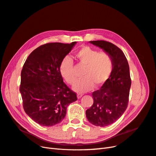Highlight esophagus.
I'll return each mask as SVG.
<instances>
[{"instance_id":"esophagus-1","label":"esophagus","mask_w":156,"mask_h":156,"mask_svg":"<svg viewBox=\"0 0 156 156\" xmlns=\"http://www.w3.org/2000/svg\"><path fill=\"white\" fill-rule=\"evenodd\" d=\"M83 96V94H77V98H78V99L81 98Z\"/></svg>"}]
</instances>
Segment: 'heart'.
I'll list each match as a JSON object with an SVG mask.
<instances>
[{"instance_id": "b5f03b06", "label": "heart", "mask_w": 156, "mask_h": 156, "mask_svg": "<svg viewBox=\"0 0 156 156\" xmlns=\"http://www.w3.org/2000/svg\"><path fill=\"white\" fill-rule=\"evenodd\" d=\"M76 56L80 63L85 65L83 76L75 83L73 90L84 92L90 90L94 85L101 86L109 78L113 68L112 56L107 52H100L90 47L84 46L79 49ZM60 72L69 84H73L76 80L74 72L73 60L69 56L62 60L60 65Z\"/></svg>"}]
</instances>
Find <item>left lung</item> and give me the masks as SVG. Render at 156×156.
I'll return each instance as SVG.
<instances>
[{"instance_id": "left-lung-1", "label": "left lung", "mask_w": 156, "mask_h": 156, "mask_svg": "<svg viewBox=\"0 0 156 156\" xmlns=\"http://www.w3.org/2000/svg\"><path fill=\"white\" fill-rule=\"evenodd\" d=\"M89 42L108 53L113 60L109 78L100 90L92 93L93 105L86 111L89 122L105 127L115 122L127 107L131 84L129 67L125 55L115 45L103 40Z\"/></svg>"}]
</instances>
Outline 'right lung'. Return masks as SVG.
<instances>
[{
	"mask_svg": "<svg viewBox=\"0 0 156 156\" xmlns=\"http://www.w3.org/2000/svg\"><path fill=\"white\" fill-rule=\"evenodd\" d=\"M76 44L41 45L32 52L23 65L20 88L23 108L41 126L60 123L66 115L68 106L77 100L76 94L63 82L60 72L61 62Z\"/></svg>",
	"mask_w": 156,
	"mask_h": 156,
	"instance_id": "obj_1",
	"label": "right lung"
}]
</instances>
